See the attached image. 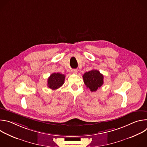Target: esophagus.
I'll return each mask as SVG.
<instances>
[{
	"instance_id": "obj_1",
	"label": "esophagus",
	"mask_w": 147,
	"mask_h": 147,
	"mask_svg": "<svg viewBox=\"0 0 147 147\" xmlns=\"http://www.w3.org/2000/svg\"><path fill=\"white\" fill-rule=\"evenodd\" d=\"M71 73H72L73 74H77V70H76V69H73V70H71Z\"/></svg>"
}]
</instances>
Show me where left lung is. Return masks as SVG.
<instances>
[{
	"mask_svg": "<svg viewBox=\"0 0 147 147\" xmlns=\"http://www.w3.org/2000/svg\"><path fill=\"white\" fill-rule=\"evenodd\" d=\"M82 77L86 86L91 92L96 91L103 84V76L96 70L85 73Z\"/></svg>",
	"mask_w": 147,
	"mask_h": 147,
	"instance_id": "8db88e82",
	"label": "left lung"
}]
</instances>
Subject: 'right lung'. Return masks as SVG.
<instances>
[{
  "label": "right lung",
  "mask_w": 147,
  "mask_h": 147,
  "mask_svg": "<svg viewBox=\"0 0 147 147\" xmlns=\"http://www.w3.org/2000/svg\"><path fill=\"white\" fill-rule=\"evenodd\" d=\"M65 76L59 73H54L52 74L48 80V87L55 90L58 89L64 84Z\"/></svg>",
  "instance_id": "obj_1"
}]
</instances>
